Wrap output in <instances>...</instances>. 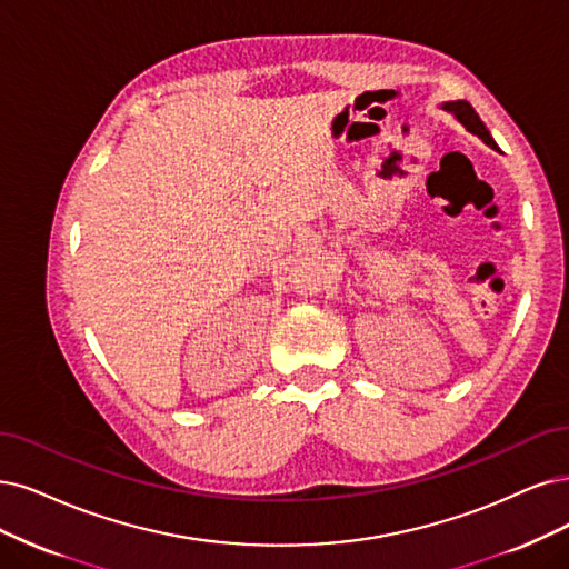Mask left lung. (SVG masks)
Wrapping results in <instances>:
<instances>
[{"instance_id":"left-lung-1","label":"left lung","mask_w":569,"mask_h":569,"mask_svg":"<svg viewBox=\"0 0 569 569\" xmlns=\"http://www.w3.org/2000/svg\"><path fill=\"white\" fill-rule=\"evenodd\" d=\"M443 110H448L450 114L457 117L459 123H465V129L473 136H478L482 142H486L488 147H492V150H499L497 142L492 140L490 131L486 129V123L480 121V117L476 114V110L471 108V104L467 100H452V102H443Z\"/></svg>"}]
</instances>
